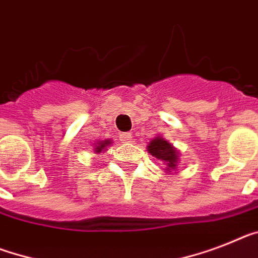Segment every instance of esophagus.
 Listing matches in <instances>:
<instances>
[{"mask_svg": "<svg viewBox=\"0 0 258 258\" xmlns=\"http://www.w3.org/2000/svg\"><path fill=\"white\" fill-rule=\"evenodd\" d=\"M119 139H120V142H122V143L133 142V134H131V133H123V134H120V136H119Z\"/></svg>", "mask_w": 258, "mask_h": 258, "instance_id": "34e87169", "label": "esophagus"}]
</instances>
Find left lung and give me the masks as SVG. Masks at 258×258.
<instances>
[{
    "label": "left lung",
    "mask_w": 258,
    "mask_h": 258,
    "mask_svg": "<svg viewBox=\"0 0 258 258\" xmlns=\"http://www.w3.org/2000/svg\"><path fill=\"white\" fill-rule=\"evenodd\" d=\"M148 152L152 156H155L156 159L162 161L166 165L165 170L172 172V170L177 169L178 165V151L170 144L168 140L164 138L156 136L155 139H152L148 143Z\"/></svg>",
    "instance_id": "left-lung-1"
}]
</instances>
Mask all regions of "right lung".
I'll list each match as a JSON object with an SVG mask.
<instances>
[{
	"instance_id": "right-lung-1",
	"label": "right lung",
	"mask_w": 258,
	"mask_h": 258,
	"mask_svg": "<svg viewBox=\"0 0 258 258\" xmlns=\"http://www.w3.org/2000/svg\"><path fill=\"white\" fill-rule=\"evenodd\" d=\"M110 144H111V140H109V139L102 140V142H98V143H97L96 148H94V152H96V153L103 152V151H105V149L107 148Z\"/></svg>"
}]
</instances>
